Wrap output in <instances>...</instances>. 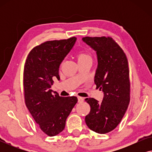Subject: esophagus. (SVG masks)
<instances>
[{"mask_svg":"<svg viewBox=\"0 0 152 152\" xmlns=\"http://www.w3.org/2000/svg\"><path fill=\"white\" fill-rule=\"evenodd\" d=\"M77 99H78V102H82L84 101V98H83V97H82L78 96Z\"/></svg>","mask_w":152,"mask_h":152,"instance_id":"34e87169","label":"esophagus"}]
</instances>
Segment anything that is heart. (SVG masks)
I'll return each mask as SVG.
<instances>
[{"label": "heart", "instance_id": "obj_1", "mask_svg": "<svg viewBox=\"0 0 152 152\" xmlns=\"http://www.w3.org/2000/svg\"><path fill=\"white\" fill-rule=\"evenodd\" d=\"M77 58L78 61H83V60H86V59H91V55L85 51L79 52V53H77Z\"/></svg>", "mask_w": 152, "mask_h": 152}]
</instances>
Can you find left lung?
<instances>
[{
  "instance_id": "1",
  "label": "left lung",
  "mask_w": 152,
  "mask_h": 152,
  "mask_svg": "<svg viewBox=\"0 0 152 152\" xmlns=\"http://www.w3.org/2000/svg\"><path fill=\"white\" fill-rule=\"evenodd\" d=\"M82 41L96 52L94 82L104 93L102 102L94 98L85 99L91 107L85 122L93 132L107 134L118 125L129 104L128 61L122 49L111 37H86Z\"/></svg>"
}]
</instances>
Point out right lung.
Segmentation results:
<instances>
[{
	"mask_svg": "<svg viewBox=\"0 0 152 152\" xmlns=\"http://www.w3.org/2000/svg\"><path fill=\"white\" fill-rule=\"evenodd\" d=\"M76 37L49 41L34 48L24 66L25 102L39 127L49 136L64 129L66 120L77 102V97H60L51 90L53 79L60 80V64L76 42Z\"/></svg>",
	"mask_w": 152,
	"mask_h": 152,
	"instance_id": "1",
	"label": "right lung"
}]
</instances>
